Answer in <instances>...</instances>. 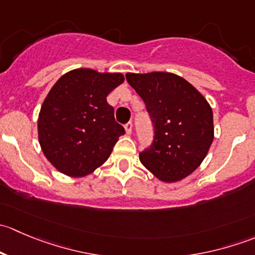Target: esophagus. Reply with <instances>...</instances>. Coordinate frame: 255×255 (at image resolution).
Returning <instances> with one entry per match:
<instances>
[{"label": "esophagus", "mask_w": 255, "mask_h": 255, "mask_svg": "<svg viewBox=\"0 0 255 255\" xmlns=\"http://www.w3.org/2000/svg\"><path fill=\"white\" fill-rule=\"evenodd\" d=\"M125 129H126V133H127V134H130V133H132V129H133L132 122H128L127 125H125Z\"/></svg>", "instance_id": "obj_1"}]
</instances>
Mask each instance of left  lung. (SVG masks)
<instances>
[{
  "mask_svg": "<svg viewBox=\"0 0 255 255\" xmlns=\"http://www.w3.org/2000/svg\"><path fill=\"white\" fill-rule=\"evenodd\" d=\"M142 97L154 125L150 146L139 153L140 163L164 182L194 173L213 140V113L190 82L171 73L126 74Z\"/></svg>",
  "mask_w": 255,
  "mask_h": 255,
  "instance_id": "obj_1",
  "label": "left lung"
}]
</instances>
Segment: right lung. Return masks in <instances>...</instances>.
I'll return each instance as SVG.
<instances>
[{"instance_id": "right-lung-1", "label": "right lung", "mask_w": 255, "mask_h": 255, "mask_svg": "<svg viewBox=\"0 0 255 255\" xmlns=\"http://www.w3.org/2000/svg\"><path fill=\"white\" fill-rule=\"evenodd\" d=\"M125 81L121 73L75 69L54 84L38 118V138L47 159L60 173L81 177L111 155L125 128L115 121L107 95Z\"/></svg>"}]
</instances>
